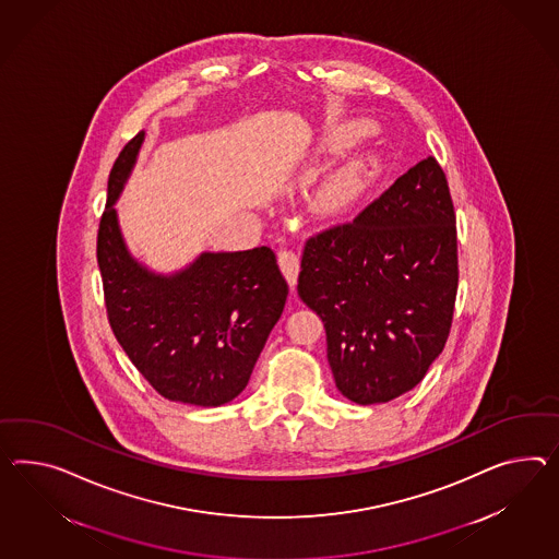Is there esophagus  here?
<instances>
[{
  "instance_id": "obj_1",
  "label": "esophagus",
  "mask_w": 559,
  "mask_h": 559,
  "mask_svg": "<svg viewBox=\"0 0 559 559\" xmlns=\"http://www.w3.org/2000/svg\"><path fill=\"white\" fill-rule=\"evenodd\" d=\"M277 263H280V270L284 273L287 284L294 289L296 282H298V273H300V259L294 251H280Z\"/></svg>"
}]
</instances>
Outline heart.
I'll list each match as a JSON object with an SVG mask.
<instances>
[{"label":"heart","mask_w":559,"mask_h":559,"mask_svg":"<svg viewBox=\"0 0 559 559\" xmlns=\"http://www.w3.org/2000/svg\"><path fill=\"white\" fill-rule=\"evenodd\" d=\"M365 123H350L348 128L343 129L338 135V144H348L358 135H362ZM367 185V168L362 162H353L344 170L336 174L320 194V202L329 211H343L350 202L358 199L362 188Z\"/></svg>","instance_id":"1"}]
</instances>
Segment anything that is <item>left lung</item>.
Listing matches in <instances>:
<instances>
[{"instance_id": "8db88e82", "label": "left lung", "mask_w": 559, "mask_h": 559, "mask_svg": "<svg viewBox=\"0 0 559 559\" xmlns=\"http://www.w3.org/2000/svg\"><path fill=\"white\" fill-rule=\"evenodd\" d=\"M456 292V215L431 156L304 247L298 294L324 322L334 383L358 405L395 400L426 377Z\"/></svg>"}]
</instances>
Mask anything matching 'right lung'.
Segmentation results:
<instances>
[{
  "instance_id": "obj_1",
  "label": "right lung",
  "mask_w": 559,
  "mask_h": 559,
  "mask_svg": "<svg viewBox=\"0 0 559 559\" xmlns=\"http://www.w3.org/2000/svg\"><path fill=\"white\" fill-rule=\"evenodd\" d=\"M144 131L115 159L97 233L107 318L117 343L162 397L201 407L243 391L275 322L287 284L270 247L202 253L185 272L156 275L129 255L114 204Z\"/></svg>"
}]
</instances>
